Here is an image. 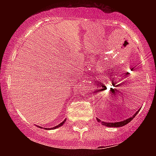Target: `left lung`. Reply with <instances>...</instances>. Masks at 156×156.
Returning <instances> with one entry per match:
<instances>
[{"label": "left lung", "mask_w": 156, "mask_h": 156, "mask_svg": "<svg viewBox=\"0 0 156 156\" xmlns=\"http://www.w3.org/2000/svg\"><path fill=\"white\" fill-rule=\"evenodd\" d=\"M139 110H140V109H139ZM139 110H138V111L136 112H135V114H133V115H132L131 117L127 118V119H124V120L120 121V122H104V121H101V120H100V119H98V118H97V120L98 121V122H101V125H104V126H108V127H120V126H125L126 124L129 123V122H130V121H131L135 116H136V115L138 113Z\"/></svg>", "instance_id": "obj_1"}]
</instances>
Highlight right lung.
I'll return each mask as SVG.
<instances>
[{
	"mask_svg": "<svg viewBox=\"0 0 156 156\" xmlns=\"http://www.w3.org/2000/svg\"><path fill=\"white\" fill-rule=\"evenodd\" d=\"M66 119H64V121H63V122H62L61 123H60V124L57 125V126H55V127H52V128H48V129H56V128H58V127H60V126H62V125L64 124L65 122H66ZM39 127H40V128H42V127H41V126H39ZM45 129H47V128H45Z\"/></svg>",
	"mask_w": 156,
	"mask_h": 156,
	"instance_id": "right-lung-1",
	"label": "right lung"
}]
</instances>
